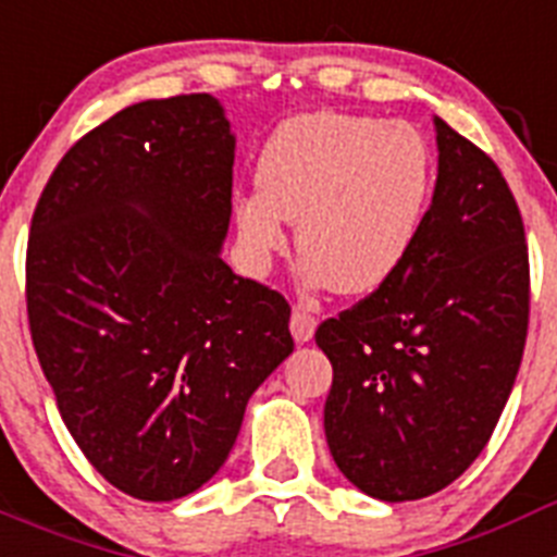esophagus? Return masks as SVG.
Returning <instances> with one entry per match:
<instances>
[{
	"label": "esophagus",
	"instance_id": "34e87169",
	"mask_svg": "<svg viewBox=\"0 0 557 557\" xmlns=\"http://www.w3.org/2000/svg\"><path fill=\"white\" fill-rule=\"evenodd\" d=\"M314 329H318V318L309 312H304V309H295L293 318H289V332H293L295 343H309L314 334Z\"/></svg>",
	"mask_w": 557,
	"mask_h": 557
}]
</instances>
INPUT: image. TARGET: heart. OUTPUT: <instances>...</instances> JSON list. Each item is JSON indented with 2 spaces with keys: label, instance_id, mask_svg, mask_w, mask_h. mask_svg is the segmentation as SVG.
<instances>
[{
  "label": "heart",
  "instance_id": "heart-1",
  "mask_svg": "<svg viewBox=\"0 0 557 557\" xmlns=\"http://www.w3.org/2000/svg\"><path fill=\"white\" fill-rule=\"evenodd\" d=\"M256 186L234 225L256 270L287 245V220L312 287L366 295L393 278L424 228L435 161L421 131L362 113H301L264 141Z\"/></svg>",
  "mask_w": 557,
  "mask_h": 557
}]
</instances>
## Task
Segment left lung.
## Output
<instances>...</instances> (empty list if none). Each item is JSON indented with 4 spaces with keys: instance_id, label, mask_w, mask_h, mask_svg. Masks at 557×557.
<instances>
[{
    "instance_id": "1",
    "label": "left lung",
    "mask_w": 557,
    "mask_h": 557,
    "mask_svg": "<svg viewBox=\"0 0 557 557\" xmlns=\"http://www.w3.org/2000/svg\"><path fill=\"white\" fill-rule=\"evenodd\" d=\"M437 181L407 262L314 332L334 368L329 451L362 494L455 482L513 391L530 314L524 223L499 166L435 116Z\"/></svg>"
}]
</instances>
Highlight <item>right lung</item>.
<instances>
[{"instance_id": "right-lung-1", "label": "right lung", "mask_w": 557, "mask_h": 557, "mask_svg": "<svg viewBox=\"0 0 557 557\" xmlns=\"http://www.w3.org/2000/svg\"><path fill=\"white\" fill-rule=\"evenodd\" d=\"M231 122L211 95L113 113L61 159L27 243V318L63 424L133 499L218 474L293 354L289 304L223 262Z\"/></svg>"}]
</instances>
